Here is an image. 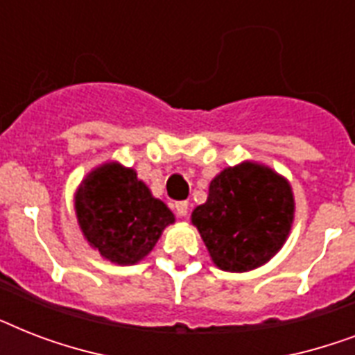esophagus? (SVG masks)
<instances>
[{
    "instance_id": "esophagus-1",
    "label": "esophagus",
    "mask_w": 355,
    "mask_h": 355,
    "mask_svg": "<svg viewBox=\"0 0 355 355\" xmlns=\"http://www.w3.org/2000/svg\"><path fill=\"white\" fill-rule=\"evenodd\" d=\"M188 210H189V202L188 200H180L175 205V211H177L178 217H186L188 216Z\"/></svg>"
}]
</instances>
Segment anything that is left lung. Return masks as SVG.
<instances>
[{"label": "left lung", "mask_w": 355, "mask_h": 355, "mask_svg": "<svg viewBox=\"0 0 355 355\" xmlns=\"http://www.w3.org/2000/svg\"><path fill=\"white\" fill-rule=\"evenodd\" d=\"M293 217L291 184L270 167L241 162L211 180L208 199L195 208L191 223L219 269L247 272L284 247Z\"/></svg>", "instance_id": "obj_1"}]
</instances>
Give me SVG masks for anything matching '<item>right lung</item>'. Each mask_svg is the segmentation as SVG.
<instances>
[{"mask_svg": "<svg viewBox=\"0 0 355 355\" xmlns=\"http://www.w3.org/2000/svg\"><path fill=\"white\" fill-rule=\"evenodd\" d=\"M75 214L83 236L103 258L134 265L155 248L173 211L130 167L108 162L88 173L75 193Z\"/></svg>", "mask_w": 355, "mask_h": 355, "instance_id": "obj_1", "label": "right lung"}]
</instances>
